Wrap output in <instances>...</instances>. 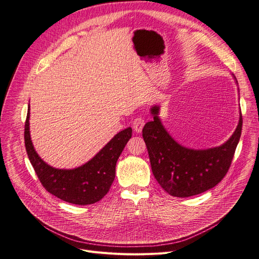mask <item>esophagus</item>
I'll use <instances>...</instances> for the list:
<instances>
[{"label": "esophagus", "mask_w": 259, "mask_h": 259, "mask_svg": "<svg viewBox=\"0 0 259 259\" xmlns=\"http://www.w3.org/2000/svg\"><path fill=\"white\" fill-rule=\"evenodd\" d=\"M144 124H145V121H144L143 118H136V119L134 120V122H133L134 131H135L137 134L141 133V132H142V128H143V126H144Z\"/></svg>", "instance_id": "esophagus-1"}]
</instances>
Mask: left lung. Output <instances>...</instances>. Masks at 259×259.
<instances>
[{
  "label": "left lung",
  "mask_w": 259,
  "mask_h": 259,
  "mask_svg": "<svg viewBox=\"0 0 259 259\" xmlns=\"http://www.w3.org/2000/svg\"><path fill=\"white\" fill-rule=\"evenodd\" d=\"M159 113V105L151 106L150 114L154 120L144 125L142 136L151 170L161 187L172 196L188 197L218 185L229 169L239 142L241 113L230 138L220 146L207 149H193L179 144L162 124Z\"/></svg>",
  "instance_id": "8db88e82"
}]
</instances>
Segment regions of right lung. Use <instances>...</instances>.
Wrapping results in <instances>:
<instances>
[{
    "label": "right lung",
    "instance_id": "right-lung-1",
    "mask_svg": "<svg viewBox=\"0 0 259 259\" xmlns=\"http://www.w3.org/2000/svg\"><path fill=\"white\" fill-rule=\"evenodd\" d=\"M29 118L30 106L25 123V146L45 189L58 199L75 205H90L100 201L114 182L116 163L132 138V127L119 132L85 164L73 169H58L42 161L35 151L30 137Z\"/></svg>",
    "mask_w": 259,
    "mask_h": 259
}]
</instances>
